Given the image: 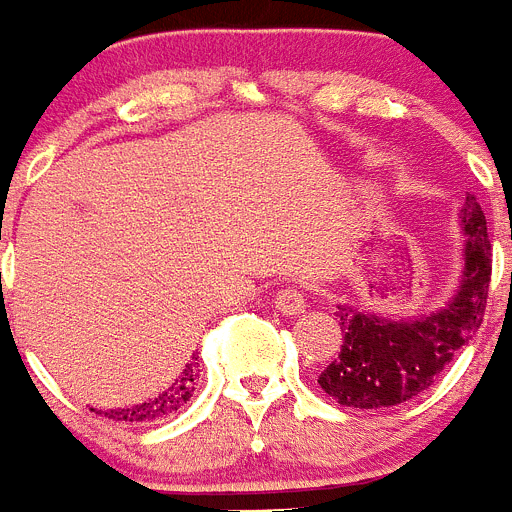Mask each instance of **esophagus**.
<instances>
[{
  "mask_svg": "<svg viewBox=\"0 0 512 512\" xmlns=\"http://www.w3.org/2000/svg\"><path fill=\"white\" fill-rule=\"evenodd\" d=\"M275 308H278L283 316H296V313H303L306 308V296L298 285H283L275 293Z\"/></svg>",
  "mask_w": 512,
  "mask_h": 512,
  "instance_id": "esophagus-1",
  "label": "esophagus"
}]
</instances>
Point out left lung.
Instances as JSON below:
<instances>
[{
  "label": "left lung",
  "mask_w": 512,
  "mask_h": 512,
  "mask_svg": "<svg viewBox=\"0 0 512 512\" xmlns=\"http://www.w3.org/2000/svg\"><path fill=\"white\" fill-rule=\"evenodd\" d=\"M464 275L454 301L418 321H388L357 308H339L342 347L319 385L339 405L385 411L416 398L482 326L492 278L487 219L472 191L462 206Z\"/></svg>",
  "instance_id": "left-lung-1"
}]
</instances>
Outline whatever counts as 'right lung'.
Segmentation results:
<instances>
[{
  "instance_id": "obj_1",
  "label": "right lung",
  "mask_w": 512,
  "mask_h": 512,
  "mask_svg": "<svg viewBox=\"0 0 512 512\" xmlns=\"http://www.w3.org/2000/svg\"><path fill=\"white\" fill-rule=\"evenodd\" d=\"M196 377H199V362H191V365L183 367L181 377H178L173 385H170L165 393H160L158 398L147 400V403L132 405L127 411H104L99 416L117 418V421H135V423H147V421H160L163 416H170L173 411H178L183 403L193 395L196 390Z\"/></svg>"
}]
</instances>
